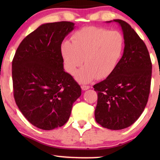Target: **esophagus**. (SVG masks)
Listing matches in <instances>:
<instances>
[{"label": "esophagus", "instance_id": "esophagus-1", "mask_svg": "<svg viewBox=\"0 0 160 160\" xmlns=\"http://www.w3.org/2000/svg\"><path fill=\"white\" fill-rule=\"evenodd\" d=\"M82 90L86 91V90H87V89H89V86H87V85H82Z\"/></svg>", "mask_w": 160, "mask_h": 160}]
</instances>
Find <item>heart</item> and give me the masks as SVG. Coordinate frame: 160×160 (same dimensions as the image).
<instances>
[{"instance_id":"b5f03b06","label":"heart","mask_w":160,"mask_h":160,"mask_svg":"<svg viewBox=\"0 0 160 160\" xmlns=\"http://www.w3.org/2000/svg\"><path fill=\"white\" fill-rule=\"evenodd\" d=\"M123 47V37L119 32L87 27L74 32L72 43L62 42L60 52L65 68L71 74L84 61L85 65L75 73V78L86 84L110 76L121 59Z\"/></svg>"}]
</instances>
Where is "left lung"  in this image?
<instances>
[{"label":"left lung","mask_w":160,"mask_h":160,"mask_svg":"<svg viewBox=\"0 0 160 160\" xmlns=\"http://www.w3.org/2000/svg\"><path fill=\"white\" fill-rule=\"evenodd\" d=\"M123 32L124 49L117 68L93 86L98 94L96 122L105 128H127L140 117L150 92L152 65L145 43L126 22L113 19Z\"/></svg>","instance_id":"1"}]
</instances>
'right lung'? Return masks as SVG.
<instances>
[{"label":"right lung","mask_w":160,"mask_h":160,"mask_svg":"<svg viewBox=\"0 0 160 160\" xmlns=\"http://www.w3.org/2000/svg\"><path fill=\"white\" fill-rule=\"evenodd\" d=\"M71 22L46 23L23 39L12 61L15 102L32 125L50 130L68 120L82 89L63 68L60 47L75 28Z\"/></svg>","instance_id":"right-lung-1"}]
</instances>
